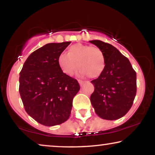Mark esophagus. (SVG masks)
Masks as SVG:
<instances>
[{
    "label": "esophagus",
    "instance_id": "obj_1",
    "mask_svg": "<svg viewBox=\"0 0 155 155\" xmlns=\"http://www.w3.org/2000/svg\"><path fill=\"white\" fill-rule=\"evenodd\" d=\"M78 82H79V83H80V85H82V84H84V81H83V80H78Z\"/></svg>",
    "mask_w": 155,
    "mask_h": 155
}]
</instances>
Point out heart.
Masks as SVG:
<instances>
[{
    "label": "heart",
    "mask_w": 155,
    "mask_h": 155,
    "mask_svg": "<svg viewBox=\"0 0 155 155\" xmlns=\"http://www.w3.org/2000/svg\"><path fill=\"white\" fill-rule=\"evenodd\" d=\"M58 64L63 73L68 76L73 75L78 66L82 75L96 78L104 71L106 58L102 51L98 47L76 44L70 46L67 54L62 53L59 55Z\"/></svg>",
    "instance_id": "heart-1"
}]
</instances>
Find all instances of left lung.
<instances>
[{
  "instance_id": "1",
  "label": "left lung",
  "mask_w": 155,
  "mask_h": 155,
  "mask_svg": "<svg viewBox=\"0 0 155 155\" xmlns=\"http://www.w3.org/2000/svg\"><path fill=\"white\" fill-rule=\"evenodd\" d=\"M102 51L106 67L98 78L91 81L94 91L92 105L99 117L116 120L128 113L136 95V73L130 61L111 44L100 40L90 41Z\"/></svg>"
}]
</instances>
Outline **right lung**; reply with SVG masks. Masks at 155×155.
<instances>
[{"label":"right lung","mask_w":155,"mask_h":155,"mask_svg":"<svg viewBox=\"0 0 155 155\" xmlns=\"http://www.w3.org/2000/svg\"><path fill=\"white\" fill-rule=\"evenodd\" d=\"M71 41L50 43L29 55L20 73V92L25 109L36 121L46 126L68 119L73 97L80 90L75 78L64 74L58 56Z\"/></svg>","instance_id":"obj_1"}]
</instances>
